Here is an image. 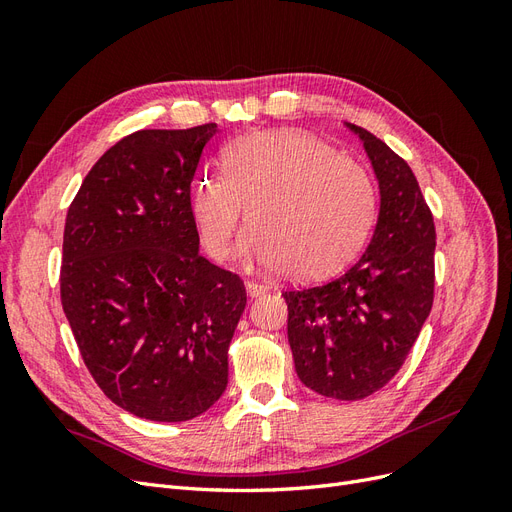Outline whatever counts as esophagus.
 Wrapping results in <instances>:
<instances>
[{
  "label": "esophagus",
  "instance_id": "34e87169",
  "mask_svg": "<svg viewBox=\"0 0 512 512\" xmlns=\"http://www.w3.org/2000/svg\"><path fill=\"white\" fill-rule=\"evenodd\" d=\"M245 290L250 297H260V294L267 292L265 284H258V282H245Z\"/></svg>",
  "mask_w": 512,
  "mask_h": 512
}]
</instances>
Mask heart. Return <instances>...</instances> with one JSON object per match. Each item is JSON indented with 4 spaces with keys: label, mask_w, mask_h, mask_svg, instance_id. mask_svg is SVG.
I'll return each instance as SVG.
<instances>
[{
    "label": "heart",
    "mask_w": 512,
    "mask_h": 512,
    "mask_svg": "<svg viewBox=\"0 0 512 512\" xmlns=\"http://www.w3.org/2000/svg\"><path fill=\"white\" fill-rule=\"evenodd\" d=\"M222 175L205 173L190 194L205 250L230 254L247 209L250 230L239 245L243 265L294 280L329 275L361 250L376 218L367 170L301 132H258L222 149Z\"/></svg>",
    "instance_id": "b5f03b06"
}]
</instances>
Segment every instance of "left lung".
<instances>
[{
	"instance_id": "left-lung-1",
	"label": "left lung",
	"mask_w": 512,
	"mask_h": 512,
	"mask_svg": "<svg viewBox=\"0 0 512 512\" xmlns=\"http://www.w3.org/2000/svg\"><path fill=\"white\" fill-rule=\"evenodd\" d=\"M380 209L363 256L314 288L288 290V342L299 380L318 395L369 397L404 365L431 312L436 228L412 168L365 128Z\"/></svg>"
}]
</instances>
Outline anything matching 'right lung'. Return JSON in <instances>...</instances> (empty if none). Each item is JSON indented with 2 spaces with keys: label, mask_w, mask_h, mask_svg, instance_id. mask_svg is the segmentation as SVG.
Segmentation results:
<instances>
[{
  "label": "right lung",
  "mask_w": 512,
  "mask_h": 512,
  "mask_svg": "<svg viewBox=\"0 0 512 512\" xmlns=\"http://www.w3.org/2000/svg\"><path fill=\"white\" fill-rule=\"evenodd\" d=\"M215 132L205 123L121 138L68 209L64 314L104 395L147 421H190L228 384V346L247 297L235 273L200 256L190 209Z\"/></svg>",
  "instance_id": "right-lung-1"
}]
</instances>
